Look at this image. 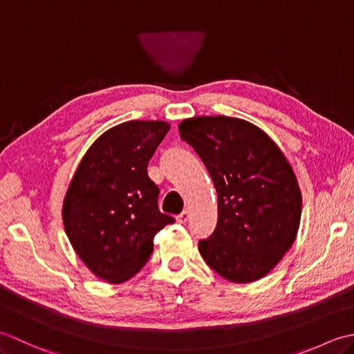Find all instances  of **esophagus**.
I'll return each mask as SVG.
<instances>
[{
  "mask_svg": "<svg viewBox=\"0 0 354 354\" xmlns=\"http://www.w3.org/2000/svg\"><path fill=\"white\" fill-rule=\"evenodd\" d=\"M189 217H190V213L187 212V209H184V212H183L181 214L176 216V221H178L179 223H185L187 221H189Z\"/></svg>",
  "mask_w": 354,
  "mask_h": 354,
  "instance_id": "34e87169",
  "label": "esophagus"
}]
</instances>
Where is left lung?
I'll return each instance as SVG.
<instances>
[{
  "label": "left lung",
  "mask_w": 354,
  "mask_h": 354,
  "mask_svg": "<svg viewBox=\"0 0 354 354\" xmlns=\"http://www.w3.org/2000/svg\"><path fill=\"white\" fill-rule=\"evenodd\" d=\"M217 192L216 230L199 240L207 265L232 283L265 277L295 240L301 193L281 150L240 118L194 117L179 123Z\"/></svg>",
  "instance_id": "1"
}]
</instances>
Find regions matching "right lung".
Listing matches in <instances>:
<instances>
[{
    "label": "right lung",
    "instance_id": "add662e5",
    "mask_svg": "<svg viewBox=\"0 0 354 354\" xmlns=\"http://www.w3.org/2000/svg\"><path fill=\"white\" fill-rule=\"evenodd\" d=\"M165 122H126L89 147L64 201L65 232L82 261L109 283L129 280L153 252V237L171 216L147 164L169 132Z\"/></svg>",
    "mask_w": 354,
    "mask_h": 354
}]
</instances>
